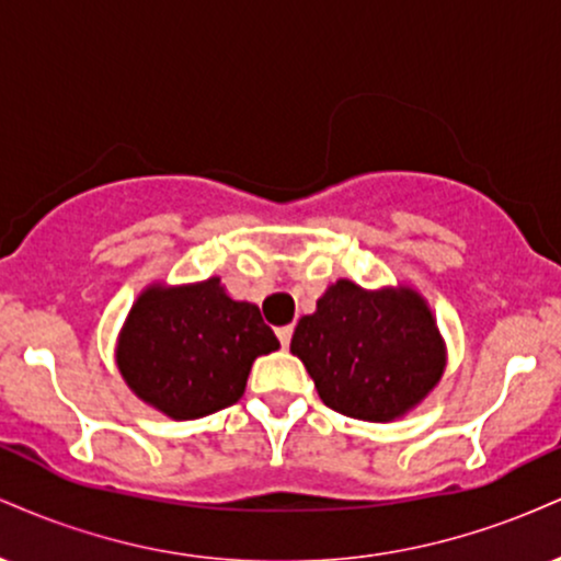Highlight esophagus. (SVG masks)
<instances>
[{"mask_svg": "<svg viewBox=\"0 0 561 561\" xmlns=\"http://www.w3.org/2000/svg\"><path fill=\"white\" fill-rule=\"evenodd\" d=\"M276 337H279L282 347H289V340H293V324L279 327V330H276Z\"/></svg>", "mask_w": 561, "mask_h": 561, "instance_id": "obj_1", "label": "esophagus"}]
</instances>
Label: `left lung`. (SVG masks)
I'll list each match as a JSON object with an SVG mask.
<instances>
[{
    "label": "left lung",
    "mask_w": 561,
    "mask_h": 561,
    "mask_svg": "<svg viewBox=\"0 0 561 561\" xmlns=\"http://www.w3.org/2000/svg\"><path fill=\"white\" fill-rule=\"evenodd\" d=\"M289 351L337 414L390 422L435 388L446 351L433 313L411 289L366 293L340 279L295 327Z\"/></svg>",
    "instance_id": "left-lung-1"
}]
</instances>
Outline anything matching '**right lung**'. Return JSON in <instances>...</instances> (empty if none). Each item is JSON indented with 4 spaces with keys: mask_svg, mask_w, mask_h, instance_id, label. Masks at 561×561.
Segmentation results:
<instances>
[{
    "mask_svg": "<svg viewBox=\"0 0 561 561\" xmlns=\"http://www.w3.org/2000/svg\"><path fill=\"white\" fill-rule=\"evenodd\" d=\"M279 347L259 306L231 300L218 279L150 287L118 340V369L141 401L199 420L242 398L250 366Z\"/></svg>",
    "mask_w": 561,
    "mask_h": 561,
    "instance_id": "right-lung-1",
    "label": "right lung"
}]
</instances>
